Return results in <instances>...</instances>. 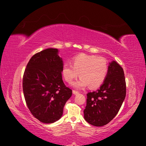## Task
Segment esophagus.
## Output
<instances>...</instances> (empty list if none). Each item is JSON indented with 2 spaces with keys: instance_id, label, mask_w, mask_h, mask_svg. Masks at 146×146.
Listing matches in <instances>:
<instances>
[{
  "instance_id": "1",
  "label": "esophagus",
  "mask_w": 146,
  "mask_h": 146,
  "mask_svg": "<svg viewBox=\"0 0 146 146\" xmlns=\"http://www.w3.org/2000/svg\"><path fill=\"white\" fill-rule=\"evenodd\" d=\"M78 91H76V90H73V94H75V95H76V94H78Z\"/></svg>"
}]
</instances>
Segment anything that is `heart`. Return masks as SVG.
<instances>
[{
  "mask_svg": "<svg viewBox=\"0 0 146 146\" xmlns=\"http://www.w3.org/2000/svg\"><path fill=\"white\" fill-rule=\"evenodd\" d=\"M71 61L72 65L64 64L62 73L68 83L77 78L80 73L81 78L74 83L75 87L82 88L88 85L90 88H97L106 79L108 67L104 58L82 53L75 56Z\"/></svg>",
  "mask_w": 146,
  "mask_h": 146,
  "instance_id": "1",
  "label": "heart"
}]
</instances>
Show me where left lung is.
<instances>
[{"label":"left lung","instance_id":"1","mask_svg":"<svg viewBox=\"0 0 146 146\" xmlns=\"http://www.w3.org/2000/svg\"><path fill=\"white\" fill-rule=\"evenodd\" d=\"M84 118L90 124H107L119 112L125 98L126 83L123 68L115 61L108 66L106 79L97 91L88 92Z\"/></svg>","mask_w":146,"mask_h":146}]
</instances>
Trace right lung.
I'll return each mask as SVG.
<instances>
[{
  "mask_svg": "<svg viewBox=\"0 0 146 146\" xmlns=\"http://www.w3.org/2000/svg\"><path fill=\"white\" fill-rule=\"evenodd\" d=\"M58 49L48 48L30 59L23 79L26 103L31 113L40 122L53 123L61 118L72 90L62 80L63 64Z\"/></svg>",
  "mask_w": 146,
  "mask_h": 146,
  "instance_id": "obj_1",
  "label": "right lung"
}]
</instances>
